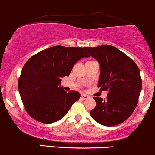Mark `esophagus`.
<instances>
[{"instance_id": "esophagus-1", "label": "esophagus", "mask_w": 155, "mask_h": 155, "mask_svg": "<svg viewBox=\"0 0 155 155\" xmlns=\"http://www.w3.org/2000/svg\"><path fill=\"white\" fill-rule=\"evenodd\" d=\"M81 98H82V100H86V99H88L89 98V96L88 95H86V94H81Z\"/></svg>"}]
</instances>
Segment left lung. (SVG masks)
<instances>
[{
  "mask_svg": "<svg viewBox=\"0 0 155 155\" xmlns=\"http://www.w3.org/2000/svg\"><path fill=\"white\" fill-rule=\"evenodd\" d=\"M100 64L98 87L107 91V99L94 97L96 107L91 118L102 125L111 127L127 119L135 109L142 89L140 71L124 52L109 45L84 47Z\"/></svg>",
  "mask_w": 155,
  "mask_h": 155,
  "instance_id": "1",
  "label": "left lung"
}]
</instances>
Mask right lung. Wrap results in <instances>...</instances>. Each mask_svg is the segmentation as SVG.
Wrapping results in <instances>:
<instances>
[{"label": "right lung", "mask_w": 155, "mask_h": 155, "mask_svg": "<svg viewBox=\"0 0 155 155\" xmlns=\"http://www.w3.org/2000/svg\"><path fill=\"white\" fill-rule=\"evenodd\" d=\"M89 55L83 48L55 46L33 55L25 63L18 87L26 112L36 121L50 124L66 115L80 97L76 91L67 93L61 86L75 64Z\"/></svg>", "instance_id": "1"}]
</instances>
